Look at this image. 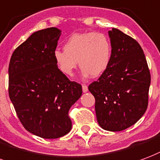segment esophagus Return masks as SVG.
<instances>
[{"label": "esophagus", "mask_w": 160, "mask_h": 160, "mask_svg": "<svg viewBox=\"0 0 160 160\" xmlns=\"http://www.w3.org/2000/svg\"><path fill=\"white\" fill-rule=\"evenodd\" d=\"M82 91H83V92H87V91H88V86H86V85H82Z\"/></svg>", "instance_id": "34e87169"}]
</instances>
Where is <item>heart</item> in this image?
<instances>
[{
    "mask_svg": "<svg viewBox=\"0 0 160 160\" xmlns=\"http://www.w3.org/2000/svg\"><path fill=\"white\" fill-rule=\"evenodd\" d=\"M63 50H56L53 57L59 71L66 76L74 74L78 62L84 76H100L108 67L112 56L109 39L100 32L74 34L65 42Z\"/></svg>",
    "mask_w": 160,
    "mask_h": 160,
    "instance_id": "heart-1",
    "label": "heart"
}]
</instances>
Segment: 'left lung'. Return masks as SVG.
I'll return each mask as SVG.
<instances>
[{
  "mask_svg": "<svg viewBox=\"0 0 160 160\" xmlns=\"http://www.w3.org/2000/svg\"><path fill=\"white\" fill-rule=\"evenodd\" d=\"M112 47L109 65L88 86L95 98L102 128L120 131L133 125L146 112L151 75L142 47L117 29L108 31Z\"/></svg>",
  "mask_w": 160,
  "mask_h": 160,
  "instance_id": "left-lung-1",
  "label": "left lung"
}]
</instances>
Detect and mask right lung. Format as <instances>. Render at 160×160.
<instances>
[{
  "label": "right lung",
  "mask_w": 160,
  "mask_h": 160,
  "mask_svg": "<svg viewBox=\"0 0 160 160\" xmlns=\"http://www.w3.org/2000/svg\"><path fill=\"white\" fill-rule=\"evenodd\" d=\"M61 30L47 28L33 33L14 50L8 68V93L23 127L32 134L55 139L72 127L71 106L82 86L58 68L54 60Z\"/></svg>",
  "instance_id": "1"
}]
</instances>
